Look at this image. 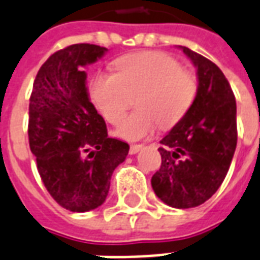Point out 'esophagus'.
<instances>
[{"mask_svg":"<svg viewBox=\"0 0 260 260\" xmlns=\"http://www.w3.org/2000/svg\"><path fill=\"white\" fill-rule=\"evenodd\" d=\"M142 148H143V146H142V144H131L129 154H136V152L140 151Z\"/></svg>","mask_w":260,"mask_h":260,"instance_id":"obj_1","label":"esophagus"}]
</instances>
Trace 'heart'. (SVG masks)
Masks as SVG:
<instances>
[{
    "instance_id": "heart-1",
    "label": "heart",
    "mask_w": 260,
    "mask_h": 260,
    "mask_svg": "<svg viewBox=\"0 0 260 260\" xmlns=\"http://www.w3.org/2000/svg\"><path fill=\"white\" fill-rule=\"evenodd\" d=\"M195 75L181 69L173 57L159 51H142L114 61L113 75H96L91 96L108 122L117 125L137 95L138 108L122 120L116 134L125 140H140L156 128H172L187 116L195 102Z\"/></svg>"
}]
</instances>
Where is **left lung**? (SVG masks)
<instances>
[{"label":"left lung","mask_w":260,"mask_h":260,"mask_svg":"<svg viewBox=\"0 0 260 260\" xmlns=\"http://www.w3.org/2000/svg\"><path fill=\"white\" fill-rule=\"evenodd\" d=\"M195 65L198 92L181 121L161 140L155 195L170 207L201 206L217 192L237 144L236 98L222 71L203 55L180 46Z\"/></svg>","instance_id":"left-lung-1"}]
</instances>
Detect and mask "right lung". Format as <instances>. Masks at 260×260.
<instances>
[{
	"label": "right lung",
	"instance_id": "right-lung-1",
	"mask_svg": "<svg viewBox=\"0 0 260 260\" xmlns=\"http://www.w3.org/2000/svg\"><path fill=\"white\" fill-rule=\"evenodd\" d=\"M106 47L77 43L51 54L38 71L29 96L28 140L39 176L61 207L84 213L102 205L129 146L108 136L91 104L84 67Z\"/></svg>",
	"mask_w": 260,
	"mask_h": 260
}]
</instances>
